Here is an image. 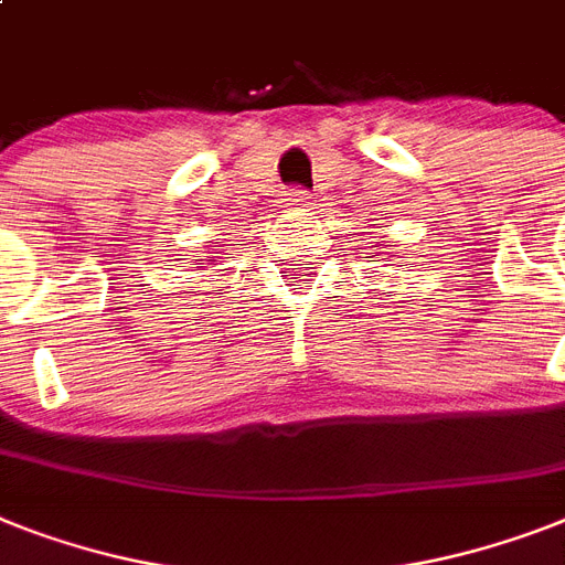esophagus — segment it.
<instances>
[{"mask_svg": "<svg viewBox=\"0 0 565 565\" xmlns=\"http://www.w3.org/2000/svg\"><path fill=\"white\" fill-rule=\"evenodd\" d=\"M316 205V200L307 191H301V188H292V191H287L284 194V209L290 211V214H305V211H310Z\"/></svg>", "mask_w": 565, "mask_h": 565, "instance_id": "34e87169", "label": "esophagus"}]
</instances>
